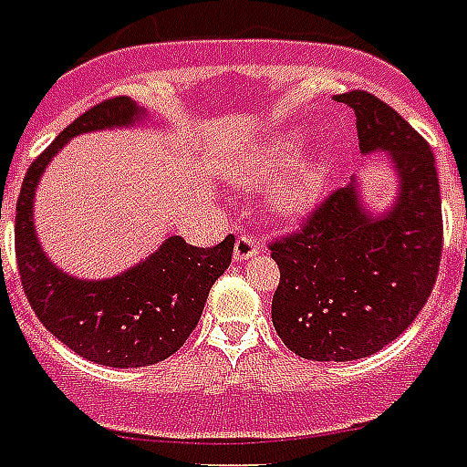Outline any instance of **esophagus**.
Masks as SVG:
<instances>
[{
  "instance_id": "1",
  "label": "esophagus",
  "mask_w": 467,
  "mask_h": 467,
  "mask_svg": "<svg viewBox=\"0 0 467 467\" xmlns=\"http://www.w3.org/2000/svg\"><path fill=\"white\" fill-rule=\"evenodd\" d=\"M257 242L252 240L249 234H240L237 242H234V252H233V259L234 262H247L249 257H254L257 254Z\"/></svg>"
}]
</instances>
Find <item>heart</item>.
<instances>
[{
	"label": "heart",
	"mask_w": 467,
	"mask_h": 467,
	"mask_svg": "<svg viewBox=\"0 0 467 467\" xmlns=\"http://www.w3.org/2000/svg\"><path fill=\"white\" fill-rule=\"evenodd\" d=\"M306 144V131H274L227 161L225 178L242 188H257L281 172L266 191L269 210L284 220L306 218L328 195L336 171V156L328 149L304 156Z\"/></svg>",
	"instance_id": "1"
}]
</instances>
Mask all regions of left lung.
<instances>
[{"label":"left lung","mask_w":467,"mask_h":467,"mask_svg":"<svg viewBox=\"0 0 467 467\" xmlns=\"http://www.w3.org/2000/svg\"><path fill=\"white\" fill-rule=\"evenodd\" d=\"M355 109L365 156L384 154L394 198L372 210L358 176L313 213L298 234L272 244L281 279L272 323L298 358H369L404 333L431 296L443 220L429 144L369 92L340 95Z\"/></svg>","instance_id":"left-lung-1"}]
</instances>
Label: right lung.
I'll return each instance as SVG.
<instances>
[{"label": "right lung", "instance_id": "1", "mask_svg": "<svg viewBox=\"0 0 467 467\" xmlns=\"http://www.w3.org/2000/svg\"><path fill=\"white\" fill-rule=\"evenodd\" d=\"M147 122L149 112L131 98L95 105L31 163L16 201V262L28 304L60 343L105 368H144L173 355L198 326L213 284L233 259V234L208 249L166 234L149 257L130 269L105 279H80L44 252L34 201L48 163L73 137Z\"/></svg>", "mask_w": 467, "mask_h": 467}]
</instances>
